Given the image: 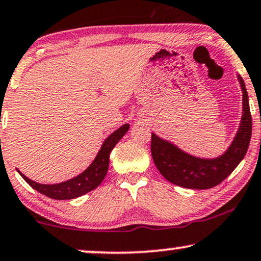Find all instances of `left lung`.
<instances>
[{"label": "left lung", "mask_w": 261, "mask_h": 261, "mask_svg": "<svg viewBox=\"0 0 261 261\" xmlns=\"http://www.w3.org/2000/svg\"><path fill=\"white\" fill-rule=\"evenodd\" d=\"M238 80L242 90L241 121L235 137L222 155L214 159L198 158L151 134L152 160L159 172L169 182L185 189H211L223 181L245 158L252 136V116L245 82L240 75Z\"/></svg>", "instance_id": "left-lung-1"}]
</instances>
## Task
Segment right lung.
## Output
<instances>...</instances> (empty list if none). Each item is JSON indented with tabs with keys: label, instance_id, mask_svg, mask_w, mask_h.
<instances>
[{
	"label": "right lung",
	"instance_id": "add662e5",
	"mask_svg": "<svg viewBox=\"0 0 261 261\" xmlns=\"http://www.w3.org/2000/svg\"><path fill=\"white\" fill-rule=\"evenodd\" d=\"M128 127H130V125L124 124L119 128H117L114 133L111 134L103 141L101 148H100L99 152L96 154L95 159L87 167V169H85L81 174H79L72 179H69L67 181L46 185V184H39L29 179L19 169H16V171L19 172V174L22 176L23 180L31 187H33L34 190L41 194H44V196L52 198V199L67 200L81 197L83 194L96 189L102 182V180L105 179L107 171H109L111 151H112L114 145L121 140V137L127 133Z\"/></svg>",
	"mask_w": 261,
	"mask_h": 261
}]
</instances>
